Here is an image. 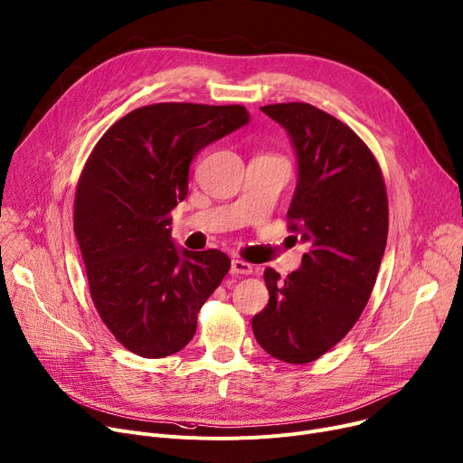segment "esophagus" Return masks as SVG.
<instances>
[{
	"mask_svg": "<svg viewBox=\"0 0 463 463\" xmlns=\"http://www.w3.org/2000/svg\"><path fill=\"white\" fill-rule=\"evenodd\" d=\"M230 273L232 275H250L252 273V265L247 263V261H242V260H233Z\"/></svg>",
	"mask_w": 463,
	"mask_h": 463,
	"instance_id": "obj_1",
	"label": "esophagus"
}]
</instances>
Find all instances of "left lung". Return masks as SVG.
I'll return each mask as SVG.
<instances>
[{"mask_svg": "<svg viewBox=\"0 0 463 463\" xmlns=\"http://www.w3.org/2000/svg\"><path fill=\"white\" fill-rule=\"evenodd\" d=\"M291 138L298 179L288 230L308 242L280 280L267 267V307L252 317L258 344L279 361L307 364L361 317L387 244L389 202L373 153L345 123L307 102L261 106Z\"/></svg>", "mask_w": 463, "mask_h": 463, "instance_id": "left-lung-1", "label": "left lung"}]
</instances>
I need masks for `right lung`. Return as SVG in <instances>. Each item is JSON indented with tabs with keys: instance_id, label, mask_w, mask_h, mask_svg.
Masks as SVG:
<instances>
[{
	"instance_id": "right-lung-1",
	"label": "right lung",
	"mask_w": 463,
	"mask_h": 463,
	"mask_svg": "<svg viewBox=\"0 0 463 463\" xmlns=\"http://www.w3.org/2000/svg\"><path fill=\"white\" fill-rule=\"evenodd\" d=\"M247 108L160 102L136 108L91 151L74 196V233L104 325L128 351L160 359L196 333L198 312L230 270L216 250H179L172 209L190 162L247 125Z\"/></svg>"
}]
</instances>
